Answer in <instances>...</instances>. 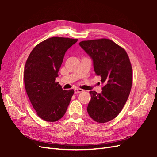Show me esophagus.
I'll list each match as a JSON object with an SVG mask.
<instances>
[{
  "label": "esophagus",
  "instance_id": "obj_1",
  "mask_svg": "<svg viewBox=\"0 0 157 157\" xmlns=\"http://www.w3.org/2000/svg\"><path fill=\"white\" fill-rule=\"evenodd\" d=\"M84 91L83 90L80 89V88H76L75 89V94H79V93H81Z\"/></svg>",
  "mask_w": 157,
  "mask_h": 157
}]
</instances>
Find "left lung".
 <instances>
[{
  "label": "left lung",
  "mask_w": 157,
  "mask_h": 157,
  "mask_svg": "<svg viewBox=\"0 0 157 157\" xmlns=\"http://www.w3.org/2000/svg\"><path fill=\"white\" fill-rule=\"evenodd\" d=\"M79 44L92 58L95 73L103 84L101 94L90 92L87 111L96 122H107L118 115L130 93L132 67L129 57L110 39L83 40Z\"/></svg>",
  "instance_id": "obj_1"
}]
</instances>
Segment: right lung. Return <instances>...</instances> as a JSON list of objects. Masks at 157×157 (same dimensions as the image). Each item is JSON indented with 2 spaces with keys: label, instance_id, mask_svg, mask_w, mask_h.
Listing matches in <instances>:
<instances>
[{
  "label": "right lung",
  "instance_id": "add662e5",
  "mask_svg": "<svg viewBox=\"0 0 157 157\" xmlns=\"http://www.w3.org/2000/svg\"><path fill=\"white\" fill-rule=\"evenodd\" d=\"M78 39L51 37L38 44L26 61L23 78L28 97L36 115L47 122H56L67 111L73 90H63L56 78L63 57Z\"/></svg>",
  "mask_w": 157,
  "mask_h": 157
}]
</instances>
